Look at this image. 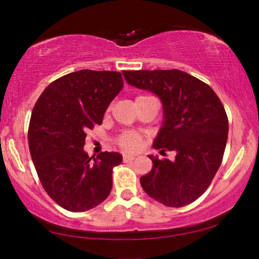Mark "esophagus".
<instances>
[{"instance_id":"34e87169","label":"esophagus","mask_w":259,"mask_h":259,"mask_svg":"<svg viewBox=\"0 0 259 259\" xmlns=\"http://www.w3.org/2000/svg\"><path fill=\"white\" fill-rule=\"evenodd\" d=\"M136 159L134 155H130V154H123V161H132Z\"/></svg>"}]
</instances>
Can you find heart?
<instances>
[{
    "mask_svg": "<svg viewBox=\"0 0 259 259\" xmlns=\"http://www.w3.org/2000/svg\"><path fill=\"white\" fill-rule=\"evenodd\" d=\"M138 98H144V97H138ZM141 143H143L141 137L138 133H134V132H125L118 138V145L122 148L123 151H127V152H134L139 150V147L141 146Z\"/></svg>",
    "mask_w": 259,
    "mask_h": 259,
    "instance_id": "heart-1",
    "label": "heart"
}]
</instances>
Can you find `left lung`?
Wrapping results in <instances>:
<instances>
[{
    "instance_id": "1",
    "label": "left lung",
    "mask_w": 259,
    "mask_h": 259,
    "mask_svg": "<svg viewBox=\"0 0 259 259\" xmlns=\"http://www.w3.org/2000/svg\"><path fill=\"white\" fill-rule=\"evenodd\" d=\"M126 82L160 99L164 120L153 147L176 159L150 154L152 169L140 178L145 192L159 203L182 207L197 200L214 178L224 155L229 120L213 90L178 69L123 70Z\"/></svg>"
}]
</instances>
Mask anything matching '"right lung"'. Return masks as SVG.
<instances>
[{
  "label": "right lung",
  "mask_w": 259,
  "mask_h": 259,
  "mask_svg": "<svg viewBox=\"0 0 259 259\" xmlns=\"http://www.w3.org/2000/svg\"><path fill=\"white\" fill-rule=\"evenodd\" d=\"M122 87L119 72L77 70L53 81L34 106L28 131L31 159L46 192L66 210L88 211L111 193L113 167L122 155L101 152L92 159L83 146L86 131L101 125Z\"/></svg>",
  "instance_id": "1"
}]
</instances>
